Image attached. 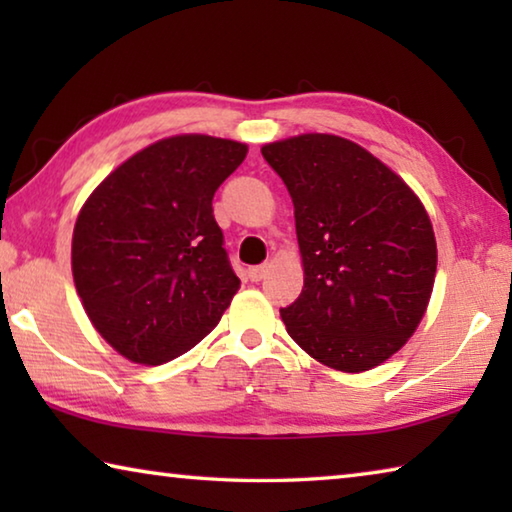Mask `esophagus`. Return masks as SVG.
Here are the masks:
<instances>
[{
  "mask_svg": "<svg viewBox=\"0 0 512 512\" xmlns=\"http://www.w3.org/2000/svg\"><path fill=\"white\" fill-rule=\"evenodd\" d=\"M266 275V266H250L248 268V280L250 282H259Z\"/></svg>",
  "mask_w": 512,
  "mask_h": 512,
  "instance_id": "34e87169",
  "label": "esophagus"
}]
</instances>
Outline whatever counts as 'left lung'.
<instances>
[{
  "instance_id": "8db88e82",
  "label": "left lung",
  "mask_w": 512,
  "mask_h": 512,
  "mask_svg": "<svg viewBox=\"0 0 512 512\" xmlns=\"http://www.w3.org/2000/svg\"><path fill=\"white\" fill-rule=\"evenodd\" d=\"M287 185L305 287L280 309L293 341L329 368L363 372L411 339L436 277V237L420 198L359 144L298 135L266 144Z\"/></svg>"
}]
</instances>
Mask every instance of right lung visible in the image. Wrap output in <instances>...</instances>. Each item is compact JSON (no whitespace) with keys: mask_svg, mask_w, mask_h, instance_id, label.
<instances>
[{"mask_svg":"<svg viewBox=\"0 0 512 512\" xmlns=\"http://www.w3.org/2000/svg\"><path fill=\"white\" fill-rule=\"evenodd\" d=\"M246 144L176 135L135 153L85 201L72 273L92 325L126 359L160 366L219 323L239 277L212 198Z\"/></svg>","mask_w":512,"mask_h":512,"instance_id":"1","label":"right lung"}]
</instances>
